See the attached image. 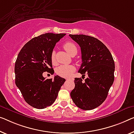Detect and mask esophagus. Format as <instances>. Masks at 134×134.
Returning a JSON list of instances; mask_svg holds the SVG:
<instances>
[{
  "mask_svg": "<svg viewBox=\"0 0 134 134\" xmlns=\"http://www.w3.org/2000/svg\"><path fill=\"white\" fill-rule=\"evenodd\" d=\"M71 79H70V78H69V79H67V81H69V80H71Z\"/></svg>",
  "mask_w": 134,
  "mask_h": 134,
  "instance_id": "34e87169",
  "label": "esophagus"
}]
</instances>
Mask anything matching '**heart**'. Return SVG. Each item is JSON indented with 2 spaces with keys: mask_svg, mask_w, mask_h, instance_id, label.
Wrapping results in <instances>:
<instances>
[{
  "mask_svg": "<svg viewBox=\"0 0 134 134\" xmlns=\"http://www.w3.org/2000/svg\"><path fill=\"white\" fill-rule=\"evenodd\" d=\"M63 47L67 52L69 53L70 55H71L74 51H77V47L75 44L71 41H67L63 45ZM51 59L52 63L53 64H55V52L53 51L51 53ZM74 71H75V68L73 66L70 65H61V66L58 67L56 70V72H57V75L60 76L61 77H69L71 76L73 73Z\"/></svg>",
  "mask_w": 134,
  "mask_h": 134,
  "instance_id": "1",
  "label": "heart"
}]
</instances>
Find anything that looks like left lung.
I'll list each match as a JSON object with an SVG mask.
<instances>
[{
	"mask_svg": "<svg viewBox=\"0 0 134 134\" xmlns=\"http://www.w3.org/2000/svg\"><path fill=\"white\" fill-rule=\"evenodd\" d=\"M69 36L81 47L82 63L78 72L84 76L88 75L83 81L81 77L75 78L71 97L79 108L91 110L107 97L114 80V61L108 49L98 39L85 35Z\"/></svg>",
	"mask_w": 134,
	"mask_h": 134,
	"instance_id": "left-lung-1",
	"label": "left lung"
}]
</instances>
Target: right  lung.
Masks as SVG:
<instances>
[{
    "instance_id": "add662e5",
    "label": "right lung",
    "mask_w": 134,
    "mask_h": 134,
    "mask_svg": "<svg viewBox=\"0 0 134 134\" xmlns=\"http://www.w3.org/2000/svg\"><path fill=\"white\" fill-rule=\"evenodd\" d=\"M65 34L46 33L33 38L20 51L15 64V84L25 100L35 108L53 104L65 79L59 76L47 79L43 74L54 73L51 59L56 43Z\"/></svg>"
}]
</instances>
